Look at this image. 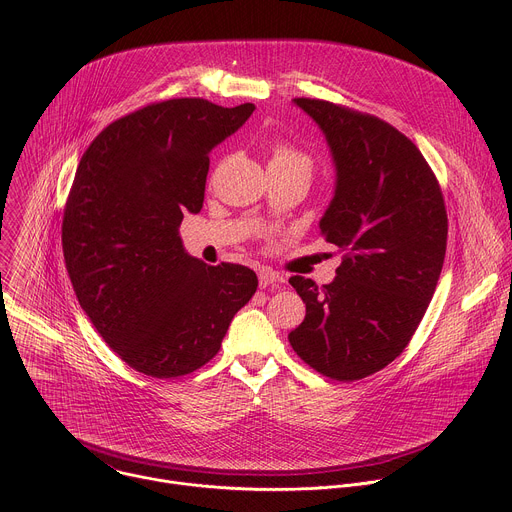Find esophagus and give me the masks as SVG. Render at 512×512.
<instances>
[{
  "label": "esophagus",
  "instance_id": "esophagus-1",
  "mask_svg": "<svg viewBox=\"0 0 512 512\" xmlns=\"http://www.w3.org/2000/svg\"><path fill=\"white\" fill-rule=\"evenodd\" d=\"M285 283V279H283V275H279V273H275L273 269H261L259 271V285L261 287H281Z\"/></svg>",
  "mask_w": 512,
  "mask_h": 512
}]
</instances>
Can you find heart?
Segmentation results:
<instances>
[{"label":"heart","mask_w":512,"mask_h":512,"mask_svg":"<svg viewBox=\"0 0 512 512\" xmlns=\"http://www.w3.org/2000/svg\"><path fill=\"white\" fill-rule=\"evenodd\" d=\"M269 166H281V168H296L304 174H312V160L304 152L296 150L289 143H275L271 150V162Z\"/></svg>","instance_id":"b5f03b06"}]
</instances>
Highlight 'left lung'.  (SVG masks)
<instances>
[{
	"label": "left lung",
	"instance_id": "8db88e82",
	"mask_svg": "<svg viewBox=\"0 0 512 512\" xmlns=\"http://www.w3.org/2000/svg\"><path fill=\"white\" fill-rule=\"evenodd\" d=\"M322 129L336 188L320 231L342 263L318 287L294 275L306 304L289 344L314 371L358 381L393 362L417 330L440 279L448 214L417 145L387 121L320 99H294Z\"/></svg>",
	"mask_w": 512,
	"mask_h": 512
}]
</instances>
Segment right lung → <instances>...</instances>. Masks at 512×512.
I'll list each match as a JSON object with an SVG mask.
<instances>
[{
	"instance_id": "1",
	"label": "right lung",
	"mask_w": 512,
	"mask_h": 512,
	"mask_svg": "<svg viewBox=\"0 0 512 512\" xmlns=\"http://www.w3.org/2000/svg\"><path fill=\"white\" fill-rule=\"evenodd\" d=\"M255 111L170 99L107 125L83 154L62 251L81 308L131 369L176 379L221 348L257 275L186 253L178 227L200 212L208 154Z\"/></svg>"
}]
</instances>
